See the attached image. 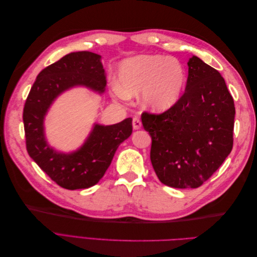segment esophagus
<instances>
[{"mask_svg":"<svg viewBox=\"0 0 257 257\" xmlns=\"http://www.w3.org/2000/svg\"><path fill=\"white\" fill-rule=\"evenodd\" d=\"M133 127H134V130H139L142 127V121L138 118V116H134L133 118Z\"/></svg>","mask_w":257,"mask_h":257,"instance_id":"34e87169","label":"esophagus"}]
</instances>
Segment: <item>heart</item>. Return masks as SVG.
Here are the masks:
<instances>
[{
  "instance_id": "obj_1",
  "label": "heart",
  "mask_w": 257,
  "mask_h": 257,
  "mask_svg": "<svg viewBox=\"0 0 257 257\" xmlns=\"http://www.w3.org/2000/svg\"><path fill=\"white\" fill-rule=\"evenodd\" d=\"M120 87L116 95L131 97L144 91L143 102L154 111L172 108L180 98L185 85V72L176 59L143 54L127 59L120 67Z\"/></svg>"
}]
</instances>
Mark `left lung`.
Masks as SVG:
<instances>
[{
    "label": "left lung",
    "instance_id": "left-lung-1",
    "mask_svg": "<svg viewBox=\"0 0 257 257\" xmlns=\"http://www.w3.org/2000/svg\"><path fill=\"white\" fill-rule=\"evenodd\" d=\"M184 93L161 113L144 111L152 138L150 159L160 181L196 189L228 157L234 144L235 104L221 74L193 56Z\"/></svg>",
    "mask_w": 257,
    "mask_h": 257
}]
</instances>
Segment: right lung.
Wrapping results in <instances>:
<instances>
[{"mask_svg":"<svg viewBox=\"0 0 257 257\" xmlns=\"http://www.w3.org/2000/svg\"><path fill=\"white\" fill-rule=\"evenodd\" d=\"M99 59L98 54L89 51L72 52L44 68L23 108L29 155L51 180L66 190L88 189L96 184L109 167L119 145L133 130L132 118L108 126L96 124L80 150L72 154L57 153L45 142L44 116L59 94L74 85L104 92L106 77Z\"/></svg>","mask_w":257,"mask_h":257,"instance_id":"1","label":"right lung"}]
</instances>
